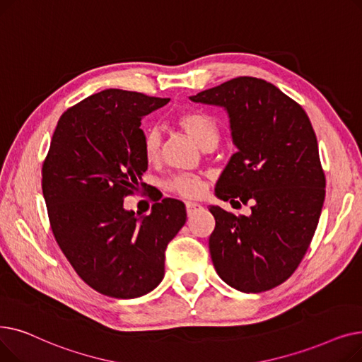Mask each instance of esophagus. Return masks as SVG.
Wrapping results in <instances>:
<instances>
[{
  "label": "esophagus",
  "mask_w": 362,
  "mask_h": 362,
  "mask_svg": "<svg viewBox=\"0 0 362 362\" xmlns=\"http://www.w3.org/2000/svg\"><path fill=\"white\" fill-rule=\"evenodd\" d=\"M202 208V206L196 202H187L185 203V209H187V214L188 215H193L196 211H199Z\"/></svg>",
  "instance_id": "obj_1"
}]
</instances>
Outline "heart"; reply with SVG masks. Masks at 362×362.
Returning <instances> with one entry per match:
<instances>
[{"mask_svg": "<svg viewBox=\"0 0 362 362\" xmlns=\"http://www.w3.org/2000/svg\"><path fill=\"white\" fill-rule=\"evenodd\" d=\"M175 125L184 131L196 144L204 150H214L221 139V127L218 119L203 110H185L175 117ZM163 136L158 128H148L144 132L143 150L148 163L160 159ZM166 188L184 197H196L203 192V181L193 174H181L172 177L166 182Z\"/></svg>", "mask_w": 362, "mask_h": 362, "instance_id": "heart-1", "label": "heart"}]
</instances>
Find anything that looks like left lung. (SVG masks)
<instances>
[{
    "label": "left lung",
    "instance_id": "8db88e82",
    "mask_svg": "<svg viewBox=\"0 0 362 362\" xmlns=\"http://www.w3.org/2000/svg\"><path fill=\"white\" fill-rule=\"evenodd\" d=\"M223 107L237 151L215 187L230 203H252L250 216L211 206L209 250L219 277L245 293L284 283L305 256L318 226L325 177L305 110L275 85L240 76L193 97ZM234 206V204H233Z\"/></svg>",
    "mask_w": 362,
    "mask_h": 362
}]
</instances>
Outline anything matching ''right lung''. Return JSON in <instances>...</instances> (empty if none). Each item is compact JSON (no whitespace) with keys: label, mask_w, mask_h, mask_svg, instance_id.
I'll return each mask as SVG.
<instances>
[{"label":"right lung","mask_w":362,"mask_h":362,"mask_svg":"<svg viewBox=\"0 0 362 362\" xmlns=\"http://www.w3.org/2000/svg\"><path fill=\"white\" fill-rule=\"evenodd\" d=\"M169 98L105 90L59 119L42 166V194L51 230L79 277L98 293L134 299L158 287L165 250L187 219L175 199L150 215L125 211L140 192L147 160L141 119Z\"/></svg>","instance_id":"right-lung-1"}]
</instances>
